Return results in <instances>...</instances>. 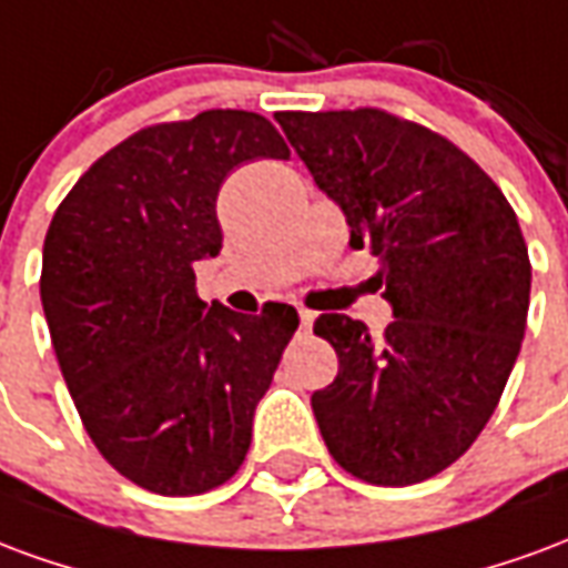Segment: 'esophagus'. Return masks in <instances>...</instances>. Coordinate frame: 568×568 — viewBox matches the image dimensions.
<instances>
[{
	"label": "esophagus",
	"mask_w": 568,
	"mask_h": 568,
	"mask_svg": "<svg viewBox=\"0 0 568 568\" xmlns=\"http://www.w3.org/2000/svg\"><path fill=\"white\" fill-rule=\"evenodd\" d=\"M312 324H314V314L302 308V312H300V326H302V329H305V333H308V329H312Z\"/></svg>",
	"instance_id": "esophagus-1"
}]
</instances>
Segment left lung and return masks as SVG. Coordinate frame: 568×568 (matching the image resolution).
<instances>
[{"mask_svg": "<svg viewBox=\"0 0 568 568\" xmlns=\"http://www.w3.org/2000/svg\"><path fill=\"white\" fill-rule=\"evenodd\" d=\"M314 184L345 211L351 247L378 256L393 324L372 338L347 314L314 335L338 375L312 393L333 459L405 487L459 459L499 405L520 354L529 254L515 209L445 135L381 109L278 111Z\"/></svg>", "mask_w": 568, "mask_h": 568, "instance_id": "1", "label": "left lung"}]
</instances>
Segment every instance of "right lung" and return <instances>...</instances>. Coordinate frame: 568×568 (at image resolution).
I'll return each mask as SVG.
<instances>
[{"instance_id":"right-lung-1","label":"right lung","mask_w":568,"mask_h":568,"mask_svg":"<svg viewBox=\"0 0 568 568\" xmlns=\"http://www.w3.org/2000/svg\"><path fill=\"white\" fill-rule=\"evenodd\" d=\"M287 156L254 111L153 123L99 156L48 226L41 308L65 387L99 454L151 494L214 490L251 448L300 314L209 305L193 263L221 254L226 175Z\"/></svg>"}]
</instances>
